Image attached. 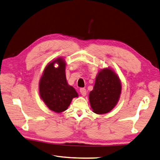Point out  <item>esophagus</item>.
Wrapping results in <instances>:
<instances>
[{"label": "esophagus", "mask_w": 160, "mask_h": 160, "mask_svg": "<svg viewBox=\"0 0 160 160\" xmlns=\"http://www.w3.org/2000/svg\"><path fill=\"white\" fill-rule=\"evenodd\" d=\"M80 93H81V95H82L83 97L87 95V90H86L85 88H80Z\"/></svg>", "instance_id": "34e87169"}]
</instances>
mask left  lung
<instances>
[{
	"label": "left lung",
	"mask_w": 160,
	"mask_h": 160,
	"mask_svg": "<svg viewBox=\"0 0 160 160\" xmlns=\"http://www.w3.org/2000/svg\"><path fill=\"white\" fill-rule=\"evenodd\" d=\"M122 92L119 76L110 68L101 69L98 72L92 91L89 93V101L92 112L105 114L116 107Z\"/></svg>",
	"instance_id": "1"
}]
</instances>
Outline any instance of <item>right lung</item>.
Masks as SVG:
<instances>
[{"label": "right lung", "mask_w": 160, "mask_h": 160, "mask_svg": "<svg viewBox=\"0 0 160 160\" xmlns=\"http://www.w3.org/2000/svg\"><path fill=\"white\" fill-rule=\"evenodd\" d=\"M55 64L58 66L55 67ZM65 61L59 57L45 67L39 81V95L48 108L56 113L68 109L73 98L78 94L69 85L65 76Z\"/></svg>", "instance_id": "1"}]
</instances>
